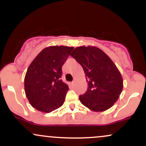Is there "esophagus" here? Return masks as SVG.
Returning <instances> with one entry per match:
<instances>
[{"mask_svg":"<svg viewBox=\"0 0 146 146\" xmlns=\"http://www.w3.org/2000/svg\"><path fill=\"white\" fill-rule=\"evenodd\" d=\"M74 84H75V81H73V82H72V84L74 85Z\"/></svg>","mask_w":146,"mask_h":146,"instance_id":"esophagus-1","label":"esophagus"}]
</instances>
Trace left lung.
Masks as SVG:
<instances>
[{"label": "left lung", "mask_w": 146, "mask_h": 146, "mask_svg": "<svg viewBox=\"0 0 146 146\" xmlns=\"http://www.w3.org/2000/svg\"><path fill=\"white\" fill-rule=\"evenodd\" d=\"M71 56L82 66L88 82L86 92L79 97L81 103L95 112L113 106L123 89V79L111 59L91 46L76 47Z\"/></svg>", "instance_id": "1"}]
</instances>
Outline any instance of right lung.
<instances>
[{"label":"right lung","mask_w":146,"mask_h":146,"mask_svg":"<svg viewBox=\"0 0 146 146\" xmlns=\"http://www.w3.org/2000/svg\"><path fill=\"white\" fill-rule=\"evenodd\" d=\"M74 47L51 46L44 48L28 67L25 91L33 108L51 113L63 105L68 86L62 81V66Z\"/></svg>","instance_id":"right-lung-1"}]
</instances>
